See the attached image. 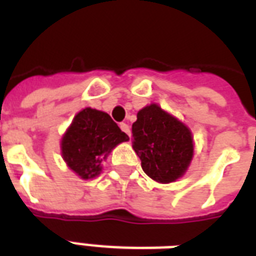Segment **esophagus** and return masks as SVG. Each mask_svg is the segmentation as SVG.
Here are the masks:
<instances>
[{
    "label": "esophagus",
    "instance_id": "1",
    "mask_svg": "<svg viewBox=\"0 0 256 256\" xmlns=\"http://www.w3.org/2000/svg\"><path fill=\"white\" fill-rule=\"evenodd\" d=\"M120 130H122V132H126V134L130 136V126H128V124H120Z\"/></svg>",
    "mask_w": 256,
    "mask_h": 256
}]
</instances>
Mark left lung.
<instances>
[{
	"instance_id": "1",
	"label": "left lung",
	"mask_w": 256,
	"mask_h": 256,
	"mask_svg": "<svg viewBox=\"0 0 256 256\" xmlns=\"http://www.w3.org/2000/svg\"><path fill=\"white\" fill-rule=\"evenodd\" d=\"M132 130V148L152 180L171 183L184 175L194 156V140L182 120L150 104L138 112Z\"/></svg>"
}]
</instances>
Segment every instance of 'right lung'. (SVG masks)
Instances as JSON below:
<instances>
[{"instance_id":"1","label":"right lung","mask_w":256,"mask_h":256,"mask_svg":"<svg viewBox=\"0 0 256 256\" xmlns=\"http://www.w3.org/2000/svg\"><path fill=\"white\" fill-rule=\"evenodd\" d=\"M128 136L108 112L92 108L77 112L61 140V154L70 170L82 179L102 172V164L116 146Z\"/></svg>"}]
</instances>
